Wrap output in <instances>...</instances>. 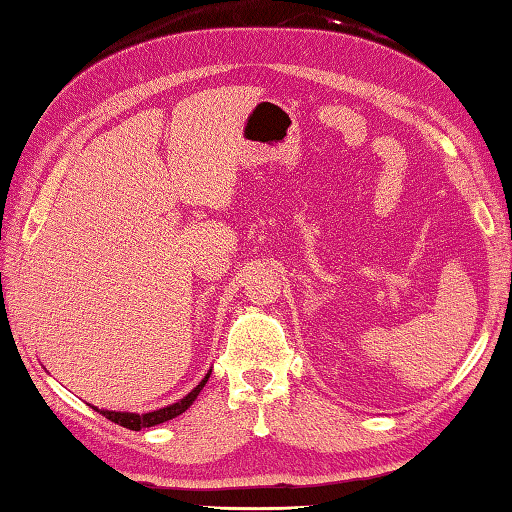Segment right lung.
I'll return each instance as SVG.
<instances>
[{
  "mask_svg": "<svg viewBox=\"0 0 512 512\" xmlns=\"http://www.w3.org/2000/svg\"><path fill=\"white\" fill-rule=\"evenodd\" d=\"M210 373L212 369L205 373V378L196 384V387L185 395L183 400L174 402V404H168L163 406V409H156V411H148V413H130V411H108V409H99V406H92V409L99 411L103 417H108L110 422L119 424V426H125V429L130 431H141V429H148V426H156V424H163L172 420V417L185 413L187 409H190L192 402L196 400V395L203 391V387L207 384V380H210Z\"/></svg>",
  "mask_w": 512,
  "mask_h": 512,
  "instance_id": "right-lung-1",
  "label": "right lung"
}]
</instances>
